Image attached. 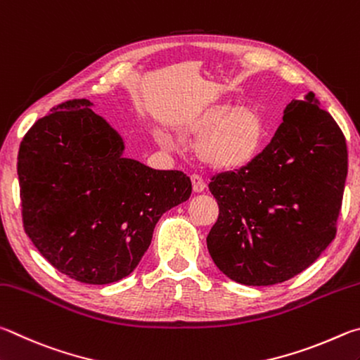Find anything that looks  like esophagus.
Returning <instances> with one entry per match:
<instances>
[{
	"label": "esophagus",
	"mask_w": 360,
	"mask_h": 360,
	"mask_svg": "<svg viewBox=\"0 0 360 360\" xmlns=\"http://www.w3.org/2000/svg\"><path fill=\"white\" fill-rule=\"evenodd\" d=\"M191 184L194 193H202L205 190V181L202 180V176H199L196 174L191 175Z\"/></svg>",
	"instance_id": "esophagus-1"
}]
</instances>
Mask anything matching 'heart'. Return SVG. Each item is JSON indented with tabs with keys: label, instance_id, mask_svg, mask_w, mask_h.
Returning a JSON list of instances; mask_svg holds the SVG:
<instances>
[{
	"label": "heart",
	"instance_id": "1",
	"mask_svg": "<svg viewBox=\"0 0 360 360\" xmlns=\"http://www.w3.org/2000/svg\"><path fill=\"white\" fill-rule=\"evenodd\" d=\"M181 134L196 141V155L207 167L215 170H238L247 167L259 155L266 122L262 113L251 105L223 101L200 110L181 126ZM162 145L169 137L156 134Z\"/></svg>",
	"mask_w": 360,
	"mask_h": 360
}]
</instances>
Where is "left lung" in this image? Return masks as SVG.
<instances>
[{
	"instance_id": "1",
	"label": "left lung",
	"mask_w": 360,
	"mask_h": 360,
	"mask_svg": "<svg viewBox=\"0 0 360 360\" xmlns=\"http://www.w3.org/2000/svg\"><path fill=\"white\" fill-rule=\"evenodd\" d=\"M348 150L314 93L286 105L256 160L212 176L219 215L207 236L217 267L240 285L270 286L318 259L337 234Z\"/></svg>"
}]
</instances>
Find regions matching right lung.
Returning <instances> with one entry per match:
<instances>
[{
  "label": "right lung",
  "instance_id": "add662e5",
  "mask_svg": "<svg viewBox=\"0 0 360 360\" xmlns=\"http://www.w3.org/2000/svg\"><path fill=\"white\" fill-rule=\"evenodd\" d=\"M88 99L66 101L25 134L17 158L23 228L69 278L109 285L141 262L164 212L191 180L124 158V143Z\"/></svg>",
  "mask_w": 360,
  "mask_h": 360
}]
</instances>
